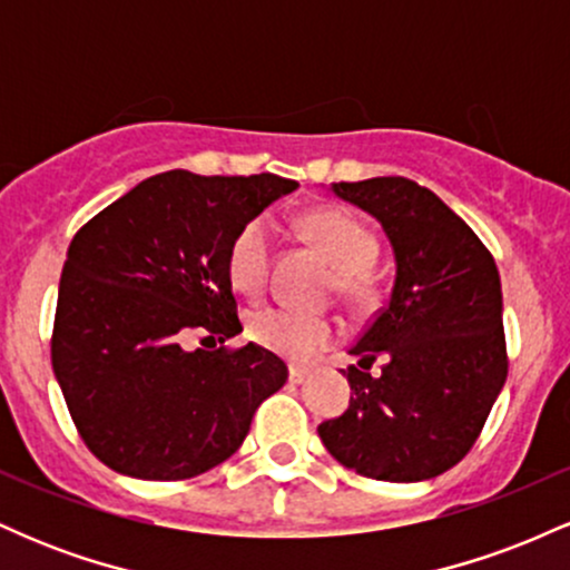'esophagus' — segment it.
Returning a JSON list of instances; mask_svg holds the SVG:
<instances>
[{
  "mask_svg": "<svg viewBox=\"0 0 570 570\" xmlns=\"http://www.w3.org/2000/svg\"><path fill=\"white\" fill-rule=\"evenodd\" d=\"M307 377H311V372H307V370H303V367H289V383H292V385L305 383Z\"/></svg>",
  "mask_w": 570,
  "mask_h": 570,
  "instance_id": "obj_1",
  "label": "esophagus"
}]
</instances>
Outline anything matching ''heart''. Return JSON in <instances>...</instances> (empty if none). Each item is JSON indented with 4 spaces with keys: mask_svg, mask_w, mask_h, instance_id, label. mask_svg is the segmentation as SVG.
Returning <instances> with one entry per match:
<instances>
[{
    "mask_svg": "<svg viewBox=\"0 0 570 570\" xmlns=\"http://www.w3.org/2000/svg\"><path fill=\"white\" fill-rule=\"evenodd\" d=\"M307 238L313 240L332 265L337 267L335 286L348 299H364L370 294L367 267L375 259V235L362 219L345 208H316L303 219ZM276 227L271 217L248 219L235 233L227 248V276L230 284L244 294H259L267 284L273 259ZM248 335L265 351L292 362H311L313 356L330 348L337 337V326L318 313H305L297 307L271 305L257 307L248 316Z\"/></svg>",
    "mask_w": 570,
    "mask_h": 570,
    "instance_id": "obj_1",
    "label": "heart"
}]
</instances>
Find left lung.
I'll use <instances>...</instances> for the list:
<instances>
[{
    "label": "left lung",
    "instance_id": "1",
    "mask_svg": "<svg viewBox=\"0 0 570 570\" xmlns=\"http://www.w3.org/2000/svg\"><path fill=\"white\" fill-rule=\"evenodd\" d=\"M332 193L381 222L396 278L351 348L348 410L318 436L370 480H431L472 450L507 381L499 267L472 227L412 179L337 181ZM377 355L386 364L370 376Z\"/></svg>",
    "mask_w": 570,
    "mask_h": 570
}]
</instances>
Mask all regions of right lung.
Listing matches in <instances>:
<instances>
[{
  "label": "right lung",
  "mask_w": 570,
  "mask_h": 570,
  "mask_svg": "<svg viewBox=\"0 0 570 570\" xmlns=\"http://www.w3.org/2000/svg\"><path fill=\"white\" fill-rule=\"evenodd\" d=\"M294 189L276 174L166 171L71 238L50 358L82 442L109 469L155 482L208 472L244 444L254 412L286 383L276 353L217 343L244 330L227 248ZM193 334L203 350L186 348Z\"/></svg>",
  "instance_id": "add662e5"
}]
</instances>
